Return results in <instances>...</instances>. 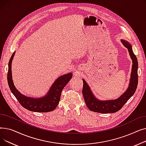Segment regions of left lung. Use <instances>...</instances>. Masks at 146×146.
Instances as JSON below:
<instances>
[{
  "label": "left lung",
  "mask_w": 146,
  "mask_h": 146,
  "mask_svg": "<svg viewBox=\"0 0 146 146\" xmlns=\"http://www.w3.org/2000/svg\"><path fill=\"white\" fill-rule=\"evenodd\" d=\"M121 42L129 52V54L132 60L133 65L130 76V79L128 87L124 94L119 98L111 100L102 101L99 100L93 94L90 86L85 79H82L83 86L82 93L84 99L88 108L92 111L102 113H114L121 109L124 105L128 101L136 90L138 84V61L136 56L133 52L132 45L128 41L121 40Z\"/></svg>",
  "instance_id": "left-lung-1"
}]
</instances>
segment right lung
Wrapping results in <instances>:
<instances>
[{"mask_svg": "<svg viewBox=\"0 0 146 146\" xmlns=\"http://www.w3.org/2000/svg\"><path fill=\"white\" fill-rule=\"evenodd\" d=\"M15 51L12 55L8 64L7 82L13 95L20 104L25 109L37 112H48L54 110L60 100L61 91L72 79V73H68L58 77L50 87L48 92L40 98H33L22 94L14 85L12 80V63Z\"/></svg>", "mask_w": 146, "mask_h": 146, "instance_id": "add662e5", "label": "right lung"}]
</instances>
